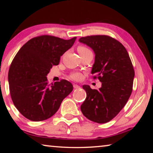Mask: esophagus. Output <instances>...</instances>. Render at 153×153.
<instances>
[{"instance_id":"1","label":"esophagus","mask_w":153,"mask_h":153,"mask_svg":"<svg viewBox=\"0 0 153 153\" xmlns=\"http://www.w3.org/2000/svg\"><path fill=\"white\" fill-rule=\"evenodd\" d=\"M74 88L75 89H78V88H79L80 86L77 84H74Z\"/></svg>"}]
</instances>
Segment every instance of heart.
<instances>
[{"label": "heart", "mask_w": 153, "mask_h": 153, "mask_svg": "<svg viewBox=\"0 0 153 153\" xmlns=\"http://www.w3.org/2000/svg\"><path fill=\"white\" fill-rule=\"evenodd\" d=\"M77 51H78L79 54H82V53H86V52H89L90 51L88 48L84 47V46H79L78 48H77ZM70 77H71V79L78 80V79H81L82 75L80 74L79 73H78V72H76V73L72 74Z\"/></svg>", "instance_id": "obj_1"}]
</instances>
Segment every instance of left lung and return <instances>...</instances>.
<instances>
[{"label": "left lung", "instance_id": "1", "mask_svg": "<svg viewBox=\"0 0 153 153\" xmlns=\"http://www.w3.org/2000/svg\"><path fill=\"white\" fill-rule=\"evenodd\" d=\"M79 42L91 48L95 58L91 74L102 83L98 90L82 86L86 98L81 105L85 117L94 122H108L120 112L132 92L134 70L128 51L117 40L105 35L82 37Z\"/></svg>", "mask_w": 153, "mask_h": 153}]
</instances>
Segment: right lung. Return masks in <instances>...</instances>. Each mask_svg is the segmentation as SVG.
I'll use <instances>...</instances> for the list:
<instances>
[{"mask_svg": "<svg viewBox=\"0 0 153 153\" xmlns=\"http://www.w3.org/2000/svg\"><path fill=\"white\" fill-rule=\"evenodd\" d=\"M76 40V37L64 40L38 36L25 43L15 55L8 74L10 94L15 107L28 120L50 118L73 90V85L65 79L51 86L46 76Z\"/></svg>", "mask_w": 153, "mask_h": 153, "instance_id": "right-lung-1", "label": "right lung"}]
</instances>
